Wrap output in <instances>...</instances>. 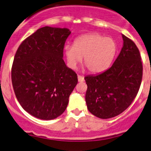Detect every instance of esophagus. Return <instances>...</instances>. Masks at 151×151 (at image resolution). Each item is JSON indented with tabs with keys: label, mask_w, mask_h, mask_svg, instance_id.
I'll use <instances>...</instances> for the list:
<instances>
[{
	"label": "esophagus",
	"mask_w": 151,
	"mask_h": 151,
	"mask_svg": "<svg viewBox=\"0 0 151 151\" xmlns=\"http://www.w3.org/2000/svg\"><path fill=\"white\" fill-rule=\"evenodd\" d=\"M77 77H78V81L79 82H83V81H84V77H83V76H81V75H80V74H78Z\"/></svg>",
	"instance_id": "obj_1"
}]
</instances>
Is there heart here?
Here are the masks:
<instances>
[{
	"mask_svg": "<svg viewBox=\"0 0 151 151\" xmlns=\"http://www.w3.org/2000/svg\"><path fill=\"white\" fill-rule=\"evenodd\" d=\"M67 61L74 68L84 57L83 62L88 70L99 73L108 68L116 54V43L111 38L96 33L80 36L74 41V46L64 48Z\"/></svg>",
	"mask_w": 151,
	"mask_h": 151,
	"instance_id": "b5f03b06",
	"label": "heart"
}]
</instances>
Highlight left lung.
<instances>
[{"label":"left lung","instance_id":"left-lung-1","mask_svg":"<svg viewBox=\"0 0 151 151\" xmlns=\"http://www.w3.org/2000/svg\"><path fill=\"white\" fill-rule=\"evenodd\" d=\"M122 38L123 47L111 68L85 77L87 108L100 119L122 114L131 105L141 86L143 66L139 51L132 40L124 35Z\"/></svg>","mask_w":151,"mask_h":151}]
</instances>
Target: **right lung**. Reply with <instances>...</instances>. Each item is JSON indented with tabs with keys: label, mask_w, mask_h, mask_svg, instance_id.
<instances>
[{
	"label": "right lung",
	"mask_w": 151,
	"mask_h": 151,
	"mask_svg": "<svg viewBox=\"0 0 151 151\" xmlns=\"http://www.w3.org/2000/svg\"><path fill=\"white\" fill-rule=\"evenodd\" d=\"M66 28H40L19 46L12 67V83L22 108L35 117L50 120L66 109L77 75L65 64Z\"/></svg>",
	"instance_id": "right-lung-1"
}]
</instances>
